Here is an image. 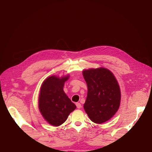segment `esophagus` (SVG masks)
Wrapping results in <instances>:
<instances>
[{
	"label": "esophagus",
	"instance_id": "obj_1",
	"mask_svg": "<svg viewBox=\"0 0 152 152\" xmlns=\"http://www.w3.org/2000/svg\"><path fill=\"white\" fill-rule=\"evenodd\" d=\"M76 106H77V108H80L82 107L81 104L80 103H76Z\"/></svg>",
	"mask_w": 152,
	"mask_h": 152
}]
</instances>
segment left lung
I'll use <instances>...</instances> for the list:
<instances>
[{
    "instance_id": "obj_1",
    "label": "left lung",
    "mask_w": 152,
    "mask_h": 152,
    "mask_svg": "<svg viewBox=\"0 0 152 152\" xmlns=\"http://www.w3.org/2000/svg\"><path fill=\"white\" fill-rule=\"evenodd\" d=\"M87 85L84 108L91 120L102 124L111 118L121 103V91L113 73L104 68L82 72Z\"/></svg>"
}]
</instances>
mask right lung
Listing matches in <instances>:
<instances>
[{"mask_svg": "<svg viewBox=\"0 0 152 152\" xmlns=\"http://www.w3.org/2000/svg\"><path fill=\"white\" fill-rule=\"evenodd\" d=\"M68 76L59 78L50 76L41 86L39 108L45 120L50 125L59 126L66 121L69 114L76 108L65 93L63 87Z\"/></svg>", "mask_w": 152, "mask_h": 152, "instance_id": "obj_1", "label": "right lung"}]
</instances>
